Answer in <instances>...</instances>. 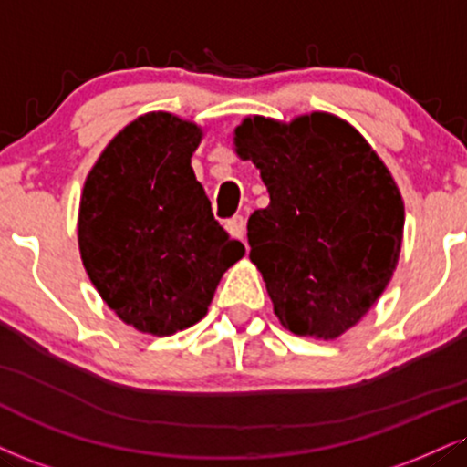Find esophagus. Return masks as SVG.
<instances>
[{"label": "esophagus", "instance_id": "34e87169", "mask_svg": "<svg viewBox=\"0 0 467 467\" xmlns=\"http://www.w3.org/2000/svg\"><path fill=\"white\" fill-rule=\"evenodd\" d=\"M226 230H228V234H233L234 239L244 241V239H245V219L241 217V215L228 219V222H226Z\"/></svg>", "mask_w": 467, "mask_h": 467}]
</instances>
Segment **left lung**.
Listing matches in <instances>:
<instances>
[{"label": "left lung", "mask_w": 467, "mask_h": 467, "mask_svg": "<svg viewBox=\"0 0 467 467\" xmlns=\"http://www.w3.org/2000/svg\"><path fill=\"white\" fill-rule=\"evenodd\" d=\"M233 145L269 193L248 219V244L280 324L316 339L344 335L383 296L400 258L394 176L355 126L324 110L289 123L245 117Z\"/></svg>", "instance_id": "obj_1"}]
</instances>
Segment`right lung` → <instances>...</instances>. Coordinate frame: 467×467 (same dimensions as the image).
Masks as SVG:
<instances>
[{
  "instance_id": "right-lung-1",
  "label": "right lung",
  "mask_w": 467,
  "mask_h": 467,
  "mask_svg": "<svg viewBox=\"0 0 467 467\" xmlns=\"http://www.w3.org/2000/svg\"><path fill=\"white\" fill-rule=\"evenodd\" d=\"M198 123L151 110L112 137L84 180L78 248L123 324L167 337L198 324L223 272L245 254L211 213L191 156Z\"/></svg>"
}]
</instances>
